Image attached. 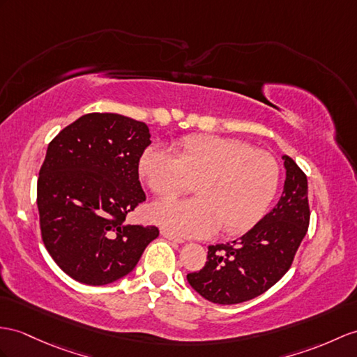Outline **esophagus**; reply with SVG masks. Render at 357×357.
<instances>
[{"mask_svg":"<svg viewBox=\"0 0 357 357\" xmlns=\"http://www.w3.org/2000/svg\"><path fill=\"white\" fill-rule=\"evenodd\" d=\"M160 234H162L163 238H167V239H169V241H172V242H177V244H185V239H181V238L176 236V234L169 233L168 230H160Z\"/></svg>","mask_w":357,"mask_h":357,"instance_id":"34e87169","label":"esophagus"}]
</instances>
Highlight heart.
<instances>
[{"instance_id": "heart-1", "label": "heart", "mask_w": 357, "mask_h": 357, "mask_svg": "<svg viewBox=\"0 0 357 357\" xmlns=\"http://www.w3.org/2000/svg\"><path fill=\"white\" fill-rule=\"evenodd\" d=\"M146 149L139 174L159 198L186 192L195 181L194 199L154 204L150 218L177 236H206L250 230L265 215L279 186V165L271 154L238 139L195 135L174 146Z\"/></svg>"}]
</instances>
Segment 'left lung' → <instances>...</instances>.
Listing matches in <instances>:
<instances>
[{
	"label": "left lung",
	"mask_w": 357,
	"mask_h": 357,
	"mask_svg": "<svg viewBox=\"0 0 357 357\" xmlns=\"http://www.w3.org/2000/svg\"><path fill=\"white\" fill-rule=\"evenodd\" d=\"M286 180L273 211L241 238L208 245L207 262L188 282L203 298L238 304L256 298L291 268L309 227L307 177L289 155H283Z\"/></svg>",
	"instance_id": "8db88e82"
}]
</instances>
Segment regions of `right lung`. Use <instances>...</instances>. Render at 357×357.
<instances>
[{
    "instance_id": "right-lung-1",
    "label": "right lung",
    "mask_w": 357,
    "mask_h": 357,
    "mask_svg": "<svg viewBox=\"0 0 357 357\" xmlns=\"http://www.w3.org/2000/svg\"><path fill=\"white\" fill-rule=\"evenodd\" d=\"M150 137L141 121L88 113L50 142L38 178L42 241L74 280L116 282L159 236L154 225L124 224L145 199L137 168Z\"/></svg>"
}]
</instances>
